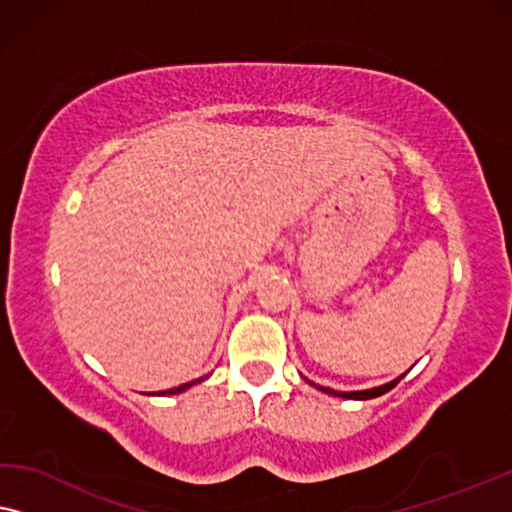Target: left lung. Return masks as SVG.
<instances>
[{"mask_svg": "<svg viewBox=\"0 0 512 512\" xmlns=\"http://www.w3.org/2000/svg\"><path fill=\"white\" fill-rule=\"evenodd\" d=\"M401 378H403V376H401ZM401 378L392 380V383H387V385L373 387V390H364V392H336V390H329V387H320V390H322V392H327V394H334V397H343V399H373V397H380V394L390 392L392 387L397 385Z\"/></svg>", "mask_w": 512, "mask_h": 512, "instance_id": "1", "label": "left lung"}]
</instances>
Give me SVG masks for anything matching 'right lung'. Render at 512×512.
I'll list each match as a JSON object with an SVG mask.
<instances>
[{"mask_svg": "<svg viewBox=\"0 0 512 512\" xmlns=\"http://www.w3.org/2000/svg\"><path fill=\"white\" fill-rule=\"evenodd\" d=\"M206 378H208V376H206ZM201 380H204V378H199V380H192V383H185V385H178V387H174V390H164V392H160V394H162V397H164V394H178V392L187 390V387H192V385L201 383Z\"/></svg>", "mask_w": 512, "mask_h": 512, "instance_id": "right-lung-1", "label": "right lung"}]
</instances>
